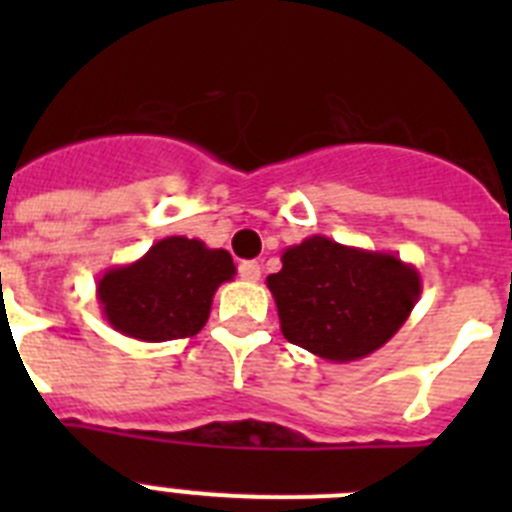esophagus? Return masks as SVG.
Wrapping results in <instances>:
<instances>
[{
  "instance_id": "34e87169",
  "label": "esophagus",
  "mask_w": 512,
  "mask_h": 512,
  "mask_svg": "<svg viewBox=\"0 0 512 512\" xmlns=\"http://www.w3.org/2000/svg\"><path fill=\"white\" fill-rule=\"evenodd\" d=\"M238 274H241V279H246V282H259L261 266L256 264V261H243V264L238 266Z\"/></svg>"
}]
</instances>
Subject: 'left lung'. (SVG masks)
I'll return each mask as SVG.
<instances>
[{
  "instance_id": "left-lung-1",
  "label": "left lung",
  "mask_w": 512,
  "mask_h": 512,
  "mask_svg": "<svg viewBox=\"0 0 512 512\" xmlns=\"http://www.w3.org/2000/svg\"><path fill=\"white\" fill-rule=\"evenodd\" d=\"M289 343L325 361L364 359L410 318L423 282L413 264L384 251L310 235L266 277Z\"/></svg>"
}]
</instances>
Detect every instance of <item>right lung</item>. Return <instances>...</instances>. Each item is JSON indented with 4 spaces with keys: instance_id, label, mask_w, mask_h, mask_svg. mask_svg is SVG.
Masks as SVG:
<instances>
[{
    "instance_id": "obj_1",
    "label": "right lung",
    "mask_w": 512,
    "mask_h": 512,
    "mask_svg": "<svg viewBox=\"0 0 512 512\" xmlns=\"http://www.w3.org/2000/svg\"><path fill=\"white\" fill-rule=\"evenodd\" d=\"M233 277V256L225 248L169 235L133 264L104 271L97 300L104 320L122 336L148 343L174 341L205 328L217 287Z\"/></svg>"
}]
</instances>
